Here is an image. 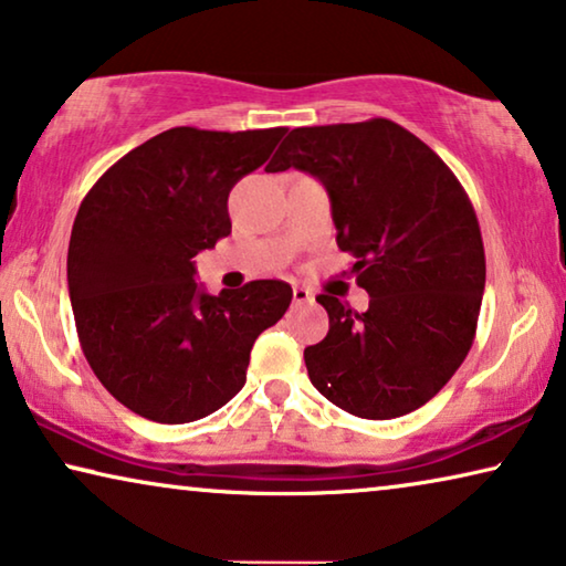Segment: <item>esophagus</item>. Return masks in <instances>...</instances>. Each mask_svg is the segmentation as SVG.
<instances>
[{"instance_id":"esophagus-1","label":"esophagus","mask_w":566,"mask_h":566,"mask_svg":"<svg viewBox=\"0 0 566 566\" xmlns=\"http://www.w3.org/2000/svg\"><path fill=\"white\" fill-rule=\"evenodd\" d=\"M292 302L294 305H307V302H312V292L305 290V286H294L292 290Z\"/></svg>"}]
</instances>
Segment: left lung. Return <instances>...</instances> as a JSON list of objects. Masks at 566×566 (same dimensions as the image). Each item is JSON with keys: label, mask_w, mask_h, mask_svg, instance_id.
Masks as SVG:
<instances>
[{"label": "left lung", "mask_w": 566, "mask_h": 566, "mask_svg": "<svg viewBox=\"0 0 566 566\" xmlns=\"http://www.w3.org/2000/svg\"><path fill=\"white\" fill-rule=\"evenodd\" d=\"M325 185L337 249L370 294L356 312L333 294L325 340L305 348L315 389L360 419H394L432 399L465 360L485 290L475 208L437 151L391 119L300 126L269 172Z\"/></svg>", "instance_id": "obj_1"}]
</instances>
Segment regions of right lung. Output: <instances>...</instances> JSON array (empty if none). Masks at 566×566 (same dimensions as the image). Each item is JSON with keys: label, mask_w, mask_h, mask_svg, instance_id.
I'll list each match as a JSON object with an SVG mask.
<instances>
[{"label": "right lung", "mask_w": 566, "mask_h": 566, "mask_svg": "<svg viewBox=\"0 0 566 566\" xmlns=\"http://www.w3.org/2000/svg\"><path fill=\"white\" fill-rule=\"evenodd\" d=\"M284 126H175L132 149L83 198L67 247V292L88 366L134 415L196 421L247 384L256 337L292 286L256 280L202 292L192 256L231 233L229 192L284 137Z\"/></svg>", "instance_id": "obj_1"}]
</instances>
